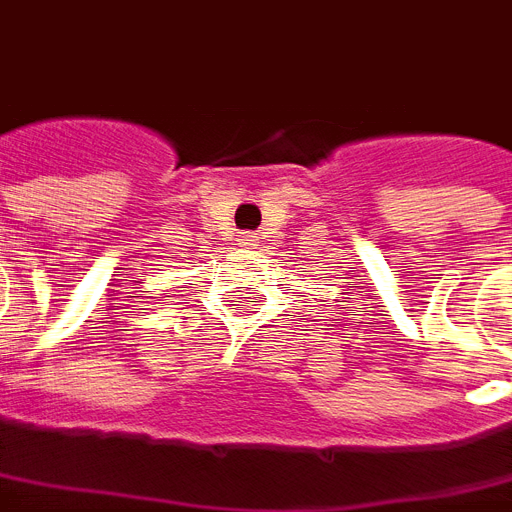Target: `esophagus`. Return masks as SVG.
<instances>
[{
	"label": "esophagus",
	"mask_w": 512,
	"mask_h": 512,
	"mask_svg": "<svg viewBox=\"0 0 512 512\" xmlns=\"http://www.w3.org/2000/svg\"><path fill=\"white\" fill-rule=\"evenodd\" d=\"M239 244H242V247H255V244H257V236H255V234H249V231H244V234L239 236Z\"/></svg>",
	"instance_id": "34e87169"
}]
</instances>
